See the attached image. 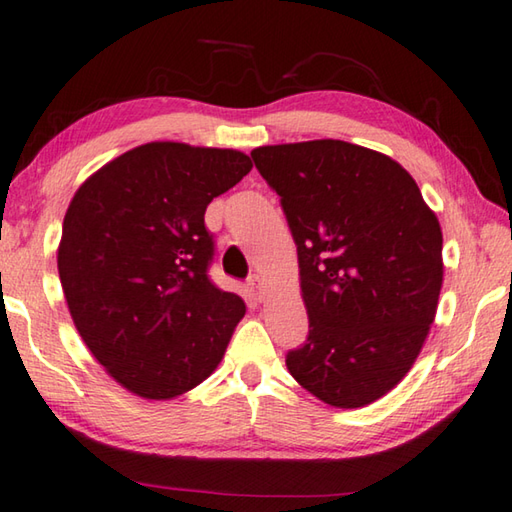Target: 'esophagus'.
I'll return each mask as SVG.
<instances>
[{
  "instance_id": "esophagus-1",
  "label": "esophagus",
  "mask_w": 512,
  "mask_h": 512,
  "mask_svg": "<svg viewBox=\"0 0 512 512\" xmlns=\"http://www.w3.org/2000/svg\"><path fill=\"white\" fill-rule=\"evenodd\" d=\"M248 286H250V291H253L255 300H262V297H264V277L262 275H253V277H250Z\"/></svg>"
}]
</instances>
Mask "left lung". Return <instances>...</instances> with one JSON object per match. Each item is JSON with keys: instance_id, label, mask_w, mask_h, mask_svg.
Instances as JSON below:
<instances>
[{"instance_id": "left-lung-1", "label": "left lung", "mask_w": 512, "mask_h": 512, "mask_svg": "<svg viewBox=\"0 0 512 512\" xmlns=\"http://www.w3.org/2000/svg\"><path fill=\"white\" fill-rule=\"evenodd\" d=\"M297 246L309 338L291 376L356 410L401 383L421 353L443 286V235L412 174L347 141L255 147Z\"/></svg>"}]
</instances>
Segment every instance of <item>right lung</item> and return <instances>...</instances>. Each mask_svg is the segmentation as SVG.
I'll list each match as a JSON object with an SVG mask.
<instances>
[{
    "label": "right lung",
    "instance_id": "obj_1",
    "mask_svg": "<svg viewBox=\"0 0 512 512\" xmlns=\"http://www.w3.org/2000/svg\"><path fill=\"white\" fill-rule=\"evenodd\" d=\"M239 150L154 141L116 156L73 194L58 273L71 320L107 374L170 401L219 367L246 315L208 280V203L250 172Z\"/></svg>",
    "mask_w": 512,
    "mask_h": 512
}]
</instances>
